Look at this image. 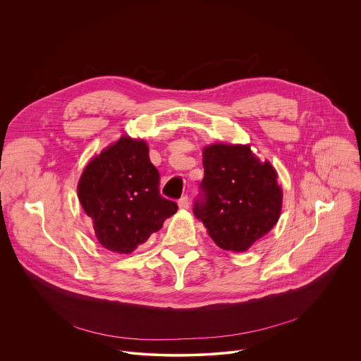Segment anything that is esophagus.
<instances>
[{"label": "esophagus", "mask_w": 361, "mask_h": 361, "mask_svg": "<svg viewBox=\"0 0 361 361\" xmlns=\"http://www.w3.org/2000/svg\"><path fill=\"white\" fill-rule=\"evenodd\" d=\"M178 208L180 209H188L190 208V201H188V197L184 195L178 200Z\"/></svg>", "instance_id": "34e87169"}]
</instances>
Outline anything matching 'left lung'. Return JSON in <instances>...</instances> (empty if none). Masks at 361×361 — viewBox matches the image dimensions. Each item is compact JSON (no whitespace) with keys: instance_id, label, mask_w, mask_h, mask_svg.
Here are the masks:
<instances>
[{"instance_id":"1","label":"left lung","mask_w":361,"mask_h":361,"mask_svg":"<svg viewBox=\"0 0 361 361\" xmlns=\"http://www.w3.org/2000/svg\"><path fill=\"white\" fill-rule=\"evenodd\" d=\"M202 166L194 215L221 250H250L281 215L282 190L274 166L261 161L248 145L221 143L204 149Z\"/></svg>"}]
</instances>
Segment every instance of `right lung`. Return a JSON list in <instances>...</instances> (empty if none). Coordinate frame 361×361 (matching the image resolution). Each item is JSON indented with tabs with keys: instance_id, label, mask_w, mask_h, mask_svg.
<instances>
[{
	"instance_id": "add662e5",
	"label": "right lung",
	"mask_w": 361,
	"mask_h": 361,
	"mask_svg": "<svg viewBox=\"0 0 361 361\" xmlns=\"http://www.w3.org/2000/svg\"><path fill=\"white\" fill-rule=\"evenodd\" d=\"M159 183L145 140L120 137L90 160L78 197L103 248L130 254L177 212V204L160 195Z\"/></svg>"
}]
</instances>
